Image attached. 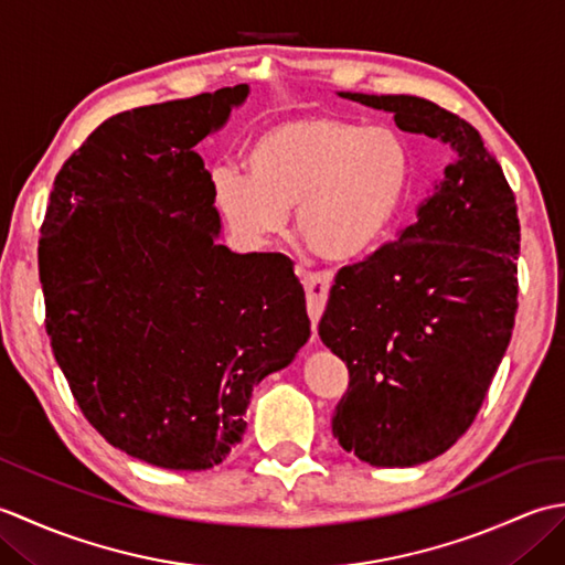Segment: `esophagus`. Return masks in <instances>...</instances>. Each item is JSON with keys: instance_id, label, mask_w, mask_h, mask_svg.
<instances>
[{"instance_id": "34e87169", "label": "esophagus", "mask_w": 565, "mask_h": 565, "mask_svg": "<svg viewBox=\"0 0 565 565\" xmlns=\"http://www.w3.org/2000/svg\"><path fill=\"white\" fill-rule=\"evenodd\" d=\"M298 274H301L303 279V289L308 298V316L313 320V330H316V322L320 320L322 310H326V303H328L332 276L328 271H308L303 267H298Z\"/></svg>"}]
</instances>
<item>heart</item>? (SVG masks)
Returning <instances> with one entry per match:
<instances>
[{
  "label": "heart",
  "mask_w": 565,
  "mask_h": 565,
  "mask_svg": "<svg viewBox=\"0 0 565 565\" xmlns=\"http://www.w3.org/2000/svg\"><path fill=\"white\" fill-rule=\"evenodd\" d=\"M247 177L213 172V194L237 235H276L296 209V233L326 259H359L386 243L411 196V142L388 126L332 114L284 118L252 138Z\"/></svg>",
  "instance_id": "b5f03b06"
}]
</instances>
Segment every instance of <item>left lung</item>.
I'll return each mask as SVG.
<instances>
[{"label": "left lung", "mask_w": 565, "mask_h": 565, "mask_svg": "<svg viewBox=\"0 0 565 565\" xmlns=\"http://www.w3.org/2000/svg\"><path fill=\"white\" fill-rule=\"evenodd\" d=\"M451 148L417 218L334 276L318 334L350 369L332 415L340 447L371 466H415L471 427L518 316V203L478 130L407 94L340 92Z\"/></svg>", "instance_id": "left-lung-1"}]
</instances>
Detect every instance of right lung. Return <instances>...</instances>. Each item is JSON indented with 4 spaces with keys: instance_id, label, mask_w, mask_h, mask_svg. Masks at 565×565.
Returning <instances> with one entry per match:
<instances>
[{
    "instance_id": "obj_1",
    "label": "right lung",
    "mask_w": 565,
    "mask_h": 565,
    "mask_svg": "<svg viewBox=\"0 0 565 565\" xmlns=\"http://www.w3.org/2000/svg\"><path fill=\"white\" fill-rule=\"evenodd\" d=\"M247 84L104 121L53 182L39 239L45 332L82 415L134 459L218 466L252 388L310 338L289 257L235 255L196 142Z\"/></svg>"
}]
</instances>
